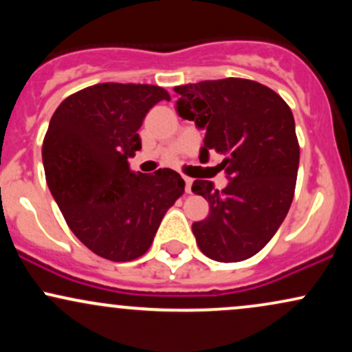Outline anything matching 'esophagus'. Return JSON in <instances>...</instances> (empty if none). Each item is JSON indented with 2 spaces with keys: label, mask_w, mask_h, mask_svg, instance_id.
<instances>
[{
  "label": "esophagus",
  "mask_w": 352,
  "mask_h": 352,
  "mask_svg": "<svg viewBox=\"0 0 352 352\" xmlns=\"http://www.w3.org/2000/svg\"><path fill=\"white\" fill-rule=\"evenodd\" d=\"M184 180H185V192L192 193V184H193V180L190 179V177H184Z\"/></svg>",
  "instance_id": "obj_1"
}]
</instances>
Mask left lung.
Listing matches in <instances>:
<instances>
[{
	"mask_svg": "<svg viewBox=\"0 0 352 352\" xmlns=\"http://www.w3.org/2000/svg\"><path fill=\"white\" fill-rule=\"evenodd\" d=\"M177 112L205 131L200 160L225 157L217 167L228 185L195 180L192 192L210 205L192 232L201 253L221 263L252 258L272 240L292 207L300 145L292 109L276 92L250 79L227 78L177 86Z\"/></svg>",
	"mask_w": 352,
	"mask_h": 352,
	"instance_id": "8db88e82",
	"label": "left lung"
}]
</instances>
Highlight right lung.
Returning a JSON list of instances; mask_svg holds the SVG:
<instances>
[{
    "instance_id": "obj_1",
    "label": "right lung",
    "mask_w": 352,
    "mask_h": 352,
    "mask_svg": "<svg viewBox=\"0 0 352 352\" xmlns=\"http://www.w3.org/2000/svg\"><path fill=\"white\" fill-rule=\"evenodd\" d=\"M165 89L104 82L59 104L43 142L47 187L71 232L91 252L131 261L151 248L167 210L185 182L170 168L132 172L129 159L142 148L145 116Z\"/></svg>"
}]
</instances>
